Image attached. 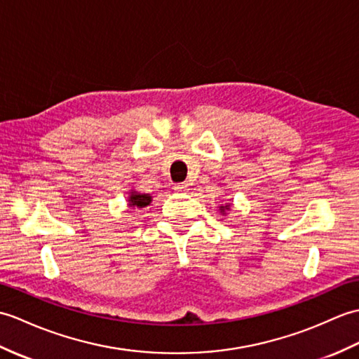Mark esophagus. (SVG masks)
Instances as JSON below:
<instances>
[{
  "mask_svg": "<svg viewBox=\"0 0 359 359\" xmlns=\"http://www.w3.org/2000/svg\"><path fill=\"white\" fill-rule=\"evenodd\" d=\"M173 189L177 190V192H187L189 184H187V182H178V184H175Z\"/></svg>",
  "mask_w": 359,
  "mask_h": 359,
  "instance_id": "obj_1",
  "label": "esophagus"
}]
</instances>
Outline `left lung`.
<instances>
[{
  "label": "left lung",
  "mask_w": 359,
  "mask_h": 359,
  "mask_svg": "<svg viewBox=\"0 0 359 359\" xmlns=\"http://www.w3.org/2000/svg\"><path fill=\"white\" fill-rule=\"evenodd\" d=\"M229 209H230V205H222L219 210H221V212H224V210H229Z\"/></svg>",
  "instance_id": "1"
}]
</instances>
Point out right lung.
Returning a JSON list of instances; mask_svg holds the SVG:
<instances>
[{"label":"right lung","instance_id":"right-lung-1","mask_svg":"<svg viewBox=\"0 0 359 359\" xmlns=\"http://www.w3.org/2000/svg\"><path fill=\"white\" fill-rule=\"evenodd\" d=\"M129 201H130V205H137V207H146V205H149V203L152 201V198H150L149 195H141V194H133L132 192V195H130V198H129Z\"/></svg>","mask_w":359,"mask_h":359}]
</instances>
